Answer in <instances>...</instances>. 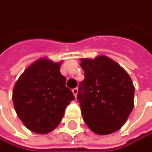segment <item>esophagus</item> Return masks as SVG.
I'll return each mask as SVG.
<instances>
[{
    "instance_id": "obj_1",
    "label": "esophagus",
    "mask_w": 152,
    "mask_h": 152,
    "mask_svg": "<svg viewBox=\"0 0 152 152\" xmlns=\"http://www.w3.org/2000/svg\"><path fill=\"white\" fill-rule=\"evenodd\" d=\"M72 92H73V94H74L75 97H77V93H78V89H77V88H74V89L72 90Z\"/></svg>"
}]
</instances>
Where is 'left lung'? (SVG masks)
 Returning a JSON list of instances; mask_svg holds the SVG:
<instances>
[{"mask_svg": "<svg viewBox=\"0 0 152 152\" xmlns=\"http://www.w3.org/2000/svg\"><path fill=\"white\" fill-rule=\"evenodd\" d=\"M85 79L78 87L84 121L97 134L119 130L134 108V86L126 71L111 58L101 55L81 58Z\"/></svg>", "mask_w": 152, "mask_h": 152, "instance_id": "obj_1", "label": "left lung"}]
</instances>
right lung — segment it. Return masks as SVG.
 <instances>
[{
	"label": "right lung",
	"mask_w": 152,
	"mask_h": 152,
	"mask_svg": "<svg viewBox=\"0 0 152 152\" xmlns=\"http://www.w3.org/2000/svg\"><path fill=\"white\" fill-rule=\"evenodd\" d=\"M61 62L42 58L32 63L16 82L12 100L17 115L27 129L48 134L61 122L65 109L75 100L60 74Z\"/></svg>",
	"instance_id": "add662e5"
}]
</instances>
